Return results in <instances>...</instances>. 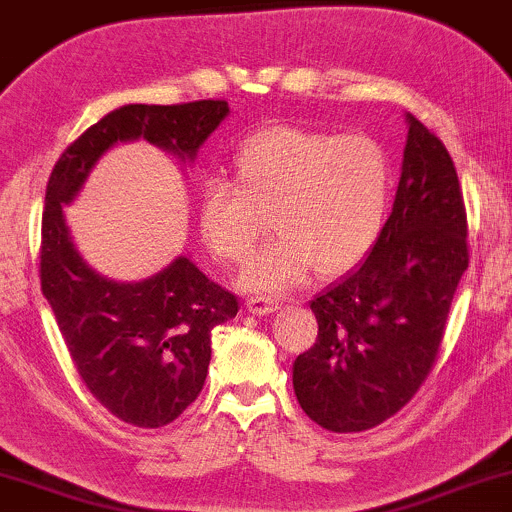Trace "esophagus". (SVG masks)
I'll use <instances>...</instances> for the list:
<instances>
[{
  "label": "esophagus",
  "instance_id": "obj_1",
  "mask_svg": "<svg viewBox=\"0 0 512 512\" xmlns=\"http://www.w3.org/2000/svg\"><path fill=\"white\" fill-rule=\"evenodd\" d=\"M245 307H248V312H252V315L257 317H264V315H272V312L279 310V303L272 298H248V303H245Z\"/></svg>",
  "mask_w": 512,
  "mask_h": 512
}]
</instances>
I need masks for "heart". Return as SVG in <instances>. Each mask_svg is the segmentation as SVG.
Here are the masks:
<instances>
[{"label":"heart","instance_id":"heart-1","mask_svg":"<svg viewBox=\"0 0 512 512\" xmlns=\"http://www.w3.org/2000/svg\"><path fill=\"white\" fill-rule=\"evenodd\" d=\"M236 183L209 178L202 186V243L224 264H240L267 231L260 255L245 264V291L279 295L310 274L341 276L372 252L389 214L393 171L386 150L369 135H341L303 126L262 128L233 155Z\"/></svg>","mask_w":512,"mask_h":512}]
</instances>
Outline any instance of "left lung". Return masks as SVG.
I'll list each match as a JSON object with an SVG mask.
<instances>
[{
  "instance_id": "obj_1",
  "label": "left lung",
  "mask_w": 512,
  "mask_h": 512,
  "mask_svg": "<svg viewBox=\"0 0 512 512\" xmlns=\"http://www.w3.org/2000/svg\"><path fill=\"white\" fill-rule=\"evenodd\" d=\"M393 212L360 267L312 300L319 331L295 357L300 408L329 432L386 422L432 372L467 262V217L448 150L405 114Z\"/></svg>"
}]
</instances>
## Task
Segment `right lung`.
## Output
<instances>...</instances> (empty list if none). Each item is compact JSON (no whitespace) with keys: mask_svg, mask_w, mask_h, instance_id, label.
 Segmentation results:
<instances>
[{"mask_svg":"<svg viewBox=\"0 0 512 512\" xmlns=\"http://www.w3.org/2000/svg\"><path fill=\"white\" fill-rule=\"evenodd\" d=\"M231 114L229 102L126 104L90 126L54 164L42 212V295L57 317L88 391L119 420L157 429L174 422L205 386L212 329L236 317V295L209 281L190 257H176L143 281H114L83 260L64 207L104 152L147 140L178 162Z\"/></svg>","mask_w":512,"mask_h":512,"instance_id":"add662e5","label":"right lung"}]
</instances>
